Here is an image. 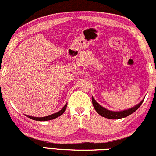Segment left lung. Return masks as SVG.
Masks as SVG:
<instances>
[{"mask_svg": "<svg viewBox=\"0 0 156 156\" xmlns=\"http://www.w3.org/2000/svg\"><path fill=\"white\" fill-rule=\"evenodd\" d=\"M92 104L94 106V109L102 117L107 118V119H121V118H124L128 117V116L130 115L131 114H133V112H135L138 108L140 107V105L142 104L144 99L141 101L140 103H138L137 105H136L135 106L132 107V108L126 109V110L120 111V112H114V111H110L108 109L104 108L102 105H101L99 103L97 102L94 98L92 97Z\"/></svg>", "mask_w": 156, "mask_h": 156, "instance_id": "8db88e82", "label": "left lung"}]
</instances>
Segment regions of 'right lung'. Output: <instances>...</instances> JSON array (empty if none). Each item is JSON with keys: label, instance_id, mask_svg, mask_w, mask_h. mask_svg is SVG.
<instances>
[{"label": "right lung", "instance_id": "1", "mask_svg": "<svg viewBox=\"0 0 156 156\" xmlns=\"http://www.w3.org/2000/svg\"><path fill=\"white\" fill-rule=\"evenodd\" d=\"M67 103H66L65 105H64L63 108H62V109H61L59 112H56V113H54V114H51V115H49V116H46V117H31V116L26 115V114H25V116H26L27 117L30 118V119H34V120H37V121H48V120H51V119H55V118L60 117L61 115H62V114H63V113L64 112V111H65L66 108H67Z\"/></svg>", "mask_w": 156, "mask_h": 156}]
</instances>
